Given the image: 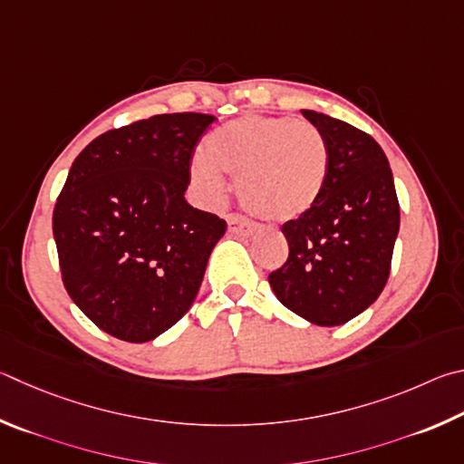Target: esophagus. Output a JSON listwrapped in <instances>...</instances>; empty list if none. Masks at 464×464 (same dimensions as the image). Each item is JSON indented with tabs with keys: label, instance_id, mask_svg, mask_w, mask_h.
I'll list each match as a JSON object with an SVG mask.
<instances>
[{
	"label": "esophagus",
	"instance_id": "obj_1",
	"mask_svg": "<svg viewBox=\"0 0 464 464\" xmlns=\"http://www.w3.org/2000/svg\"><path fill=\"white\" fill-rule=\"evenodd\" d=\"M226 222H227V230L232 234H238V237H250V234L255 232V224L240 214H227Z\"/></svg>",
	"mask_w": 464,
	"mask_h": 464
}]
</instances>
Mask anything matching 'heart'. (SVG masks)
I'll list each match as a JSON object with an SVG mask.
<instances>
[{
  "label": "heart",
  "instance_id": "1",
  "mask_svg": "<svg viewBox=\"0 0 464 464\" xmlns=\"http://www.w3.org/2000/svg\"><path fill=\"white\" fill-rule=\"evenodd\" d=\"M326 138L310 121L295 118L240 116L216 128L191 175L211 199L226 195L224 173L238 177V195L258 218L287 222L320 201L328 181Z\"/></svg>",
  "mask_w": 464,
  "mask_h": 464
}]
</instances>
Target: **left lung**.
Segmentation results:
<instances>
[{
	"label": "left lung",
	"instance_id": "1",
	"mask_svg": "<svg viewBox=\"0 0 464 464\" xmlns=\"http://www.w3.org/2000/svg\"><path fill=\"white\" fill-rule=\"evenodd\" d=\"M326 138L328 181L320 201L283 224L287 261L269 283L287 310L318 326H340L381 295L400 232V201L375 138L343 120L304 110Z\"/></svg>",
	"mask_w": 464,
	"mask_h": 464
}]
</instances>
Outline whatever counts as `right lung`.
<instances>
[{"label": "right lung", "instance_id": "1", "mask_svg": "<svg viewBox=\"0 0 464 464\" xmlns=\"http://www.w3.org/2000/svg\"><path fill=\"white\" fill-rule=\"evenodd\" d=\"M208 113L108 130L72 162L53 211L63 285L97 328L149 343L183 318L226 222L185 189Z\"/></svg>", "mask_w": 464, "mask_h": 464}]
</instances>
